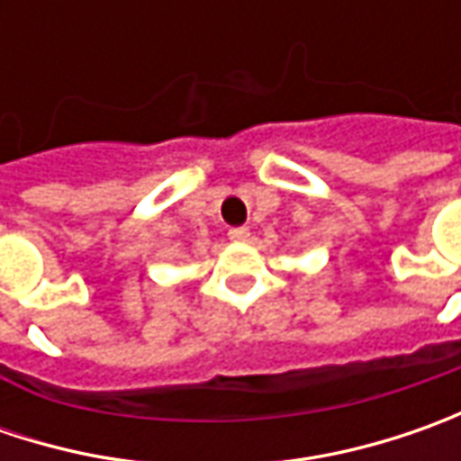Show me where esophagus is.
<instances>
[{
  "mask_svg": "<svg viewBox=\"0 0 461 461\" xmlns=\"http://www.w3.org/2000/svg\"><path fill=\"white\" fill-rule=\"evenodd\" d=\"M228 236H230V240H236V243H243V240H249V228L246 225H239V228H230L228 230Z\"/></svg>",
  "mask_w": 461,
  "mask_h": 461,
  "instance_id": "obj_1",
  "label": "esophagus"
}]
</instances>
